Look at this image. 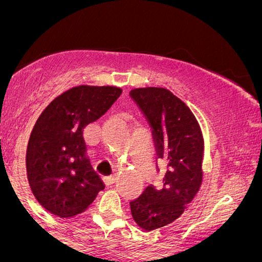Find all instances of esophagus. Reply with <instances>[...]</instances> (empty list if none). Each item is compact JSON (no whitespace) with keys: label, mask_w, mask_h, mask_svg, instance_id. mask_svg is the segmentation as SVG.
<instances>
[{"label":"esophagus","mask_w":262,"mask_h":262,"mask_svg":"<svg viewBox=\"0 0 262 262\" xmlns=\"http://www.w3.org/2000/svg\"><path fill=\"white\" fill-rule=\"evenodd\" d=\"M107 181H108V183H111V185H112V183H114V181H116V175L108 176Z\"/></svg>","instance_id":"esophagus-1"}]
</instances>
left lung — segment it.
<instances>
[{"mask_svg": "<svg viewBox=\"0 0 262 262\" xmlns=\"http://www.w3.org/2000/svg\"><path fill=\"white\" fill-rule=\"evenodd\" d=\"M130 96L145 114L156 154L166 165L164 185L148 186L130 202L135 223L150 231L181 217L196 197L203 181L204 140L194 114L167 89L141 87Z\"/></svg>", "mask_w": 262, "mask_h": 262, "instance_id": "left-lung-1", "label": "left lung"}]
</instances>
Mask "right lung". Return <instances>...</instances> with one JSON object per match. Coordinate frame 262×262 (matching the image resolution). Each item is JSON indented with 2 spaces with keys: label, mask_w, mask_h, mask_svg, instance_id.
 <instances>
[{
  "label": "right lung",
  "mask_w": 262,
  "mask_h": 262,
  "mask_svg": "<svg viewBox=\"0 0 262 262\" xmlns=\"http://www.w3.org/2000/svg\"><path fill=\"white\" fill-rule=\"evenodd\" d=\"M121 95L116 86L80 85L58 96L39 116L27 146V177L34 197L52 214H80L104 188L86 158L83 132Z\"/></svg>",
  "instance_id": "1"
}]
</instances>
